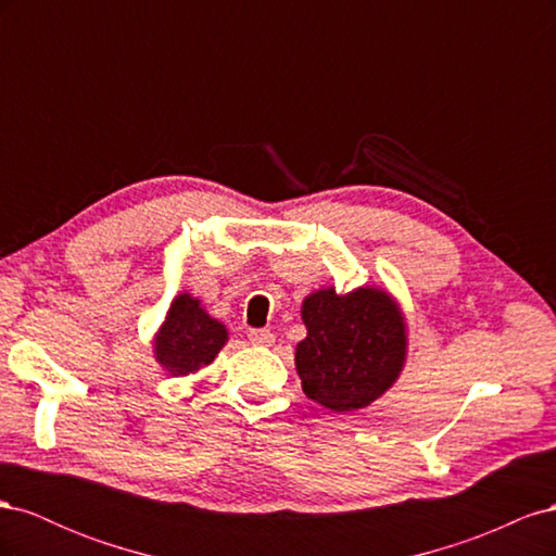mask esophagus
Returning <instances> with one entry per match:
<instances>
[{"instance_id":"esophagus-1","label":"esophagus","mask_w":556,"mask_h":556,"mask_svg":"<svg viewBox=\"0 0 556 556\" xmlns=\"http://www.w3.org/2000/svg\"><path fill=\"white\" fill-rule=\"evenodd\" d=\"M248 339H250L252 345L268 348V345H274L276 336H274L271 331H268V329H250V331H248Z\"/></svg>"}]
</instances>
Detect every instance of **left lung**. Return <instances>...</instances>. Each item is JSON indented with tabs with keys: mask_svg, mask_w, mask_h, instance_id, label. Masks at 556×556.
Wrapping results in <instances>:
<instances>
[{
	"mask_svg": "<svg viewBox=\"0 0 556 556\" xmlns=\"http://www.w3.org/2000/svg\"><path fill=\"white\" fill-rule=\"evenodd\" d=\"M308 336L296 345V374L308 399L350 413L382 396L406 362V325L394 299L376 288L306 296Z\"/></svg>",
	"mask_w": 556,
	"mask_h": 556,
	"instance_id": "left-lung-1",
	"label": "left lung"
}]
</instances>
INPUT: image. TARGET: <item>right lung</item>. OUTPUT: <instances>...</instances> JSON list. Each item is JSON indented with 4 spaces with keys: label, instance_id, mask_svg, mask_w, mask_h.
I'll list each match as a JSON object with an SVG mask.
<instances>
[{
    "label": "right lung",
    "instance_id": "add662e5",
    "mask_svg": "<svg viewBox=\"0 0 556 556\" xmlns=\"http://www.w3.org/2000/svg\"><path fill=\"white\" fill-rule=\"evenodd\" d=\"M225 343V325L201 308L199 299L178 294L155 339V357L172 376H188L211 364Z\"/></svg>",
    "mask_w": 556,
    "mask_h": 556
}]
</instances>
